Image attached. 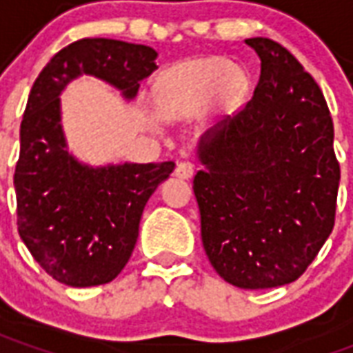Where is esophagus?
Listing matches in <instances>:
<instances>
[{"mask_svg":"<svg viewBox=\"0 0 353 353\" xmlns=\"http://www.w3.org/2000/svg\"><path fill=\"white\" fill-rule=\"evenodd\" d=\"M194 176V166L191 162H179L176 168V177L179 179H191Z\"/></svg>","mask_w":353,"mask_h":353,"instance_id":"esophagus-1","label":"esophagus"}]
</instances>
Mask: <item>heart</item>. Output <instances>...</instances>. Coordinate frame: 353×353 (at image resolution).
I'll return each instance as SVG.
<instances>
[{
  "instance_id": "1",
  "label": "heart",
  "mask_w": 353,
  "mask_h": 353,
  "mask_svg": "<svg viewBox=\"0 0 353 353\" xmlns=\"http://www.w3.org/2000/svg\"><path fill=\"white\" fill-rule=\"evenodd\" d=\"M250 79L242 68L223 57H204L174 65L154 88L162 119L191 121L212 103L229 111L244 98Z\"/></svg>"
}]
</instances>
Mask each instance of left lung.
<instances>
[{
	"label": "left lung",
	"mask_w": 353,
	"mask_h": 353,
	"mask_svg": "<svg viewBox=\"0 0 353 353\" xmlns=\"http://www.w3.org/2000/svg\"><path fill=\"white\" fill-rule=\"evenodd\" d=\"M261 58L253 98L196 143L192 189L215 272L242 289L280 288L331 234L341 168L323 92L288 49L245 39Z\"/></svg>",
	"instance_id": "1"
}]
</instances>
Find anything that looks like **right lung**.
<instances>
[{
    "label": "right lung",
    "mask_w": 353,
    "mask_h": 353,
    "mask_svg": "<svg viewBox=\"0 0 353 353\" xmlns=\"http://www.w3.org/2000/svg\"><path fill=\"white\" fill-rule=\"evenodd\" d=\"M157 50L85 37L50 58L35 79L20 124L14 170L19 234L54 280L72 288L108 283L130 259L139 219L176 162H108L92 166L68 147L60 96L90 75L132 101L157 70Z\"/></svg>",
    "instance_id": "obj_1"
}]
</instances>
